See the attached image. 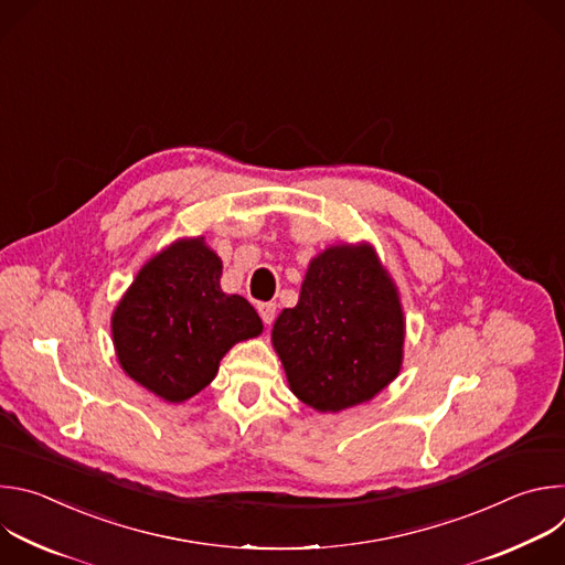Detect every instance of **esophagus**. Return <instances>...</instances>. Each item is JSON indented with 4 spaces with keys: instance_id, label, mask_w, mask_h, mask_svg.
<instances>
[{
    "instance_id": "1",
    "label": "esophagus",
    "mask_w": 565,
    "mask_h": 565,
    "mask_svg": "<svg viewBox=\"0 0 565 565\" xmlns=\"http://www.w3.org/2000/svg\"><path fill=\"white\" fill-rule=\"evenodd\" d=\"M257 310L264 319V324H273L275 315H277V303L275 301H262V303H257Z\"/></svg>"
}]
</instances>
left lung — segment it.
<instances>
[{
	"instance_id": "obj_1",
	"label": "left lung",
	"mask_w": 565,
	"mask_h": 565,
	"mask_svg": "<svg viewBox=\"0 0 565 565\" xmlns=\"http://www.w3.org/2000/svg\"><path fill=\"white\" fill-rule=\"evenodd\" d=\"M405 319L369 246L329 248L310 262L299 303L273 329L292 393L317 412H342L399 371Z\"/></svg>"
}]
</instances>
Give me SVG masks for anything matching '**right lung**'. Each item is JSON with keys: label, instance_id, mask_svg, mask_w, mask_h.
Masks as SVG:
<instances>
[{"label": "right lung", "instance_id": "obj_1", "mask_svg": "<svg viewBox=\"0 0 565 565\" xmlns=\"http://www.w3.org/2000/svg\"><path fill=\"white\" fill-rule=\"evenodd\" d=\"M221 259L203 238L156 255L120 299L111 331L120 366L168 402L207 386L221 358L264 324L248 299L218 286Z\"/></svg>", "mask_w": 565, "mask_h": 565}]
</instances>
